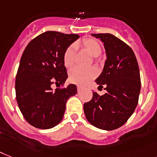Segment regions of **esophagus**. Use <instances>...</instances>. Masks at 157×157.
<instances>
[{
  "label": "esophagus",
  "instance_id": "34e87169",
  "mask_svg": "<svg viewBox=\"0 0 157 157\" xmlns=\"http://www.w3.org/2000/svg\"><path fill=\"white\" fill-rule=\"evenodd\" d=\"M82 86H80V85H78V86H77V90H78V91H81V90H82Z\"/></svg>",
  "mask_w": 157,
  "mask_h": 157
}]
</instances>
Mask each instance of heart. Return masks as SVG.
I'll return each instance as SVG.
<instances>
[{
  "label": "heart",
  "mask_w": 157,
  "mask_h": 157,
  "mask_svg": "<svg viewBox=\"0 0 157 157\" xmlns=\"http://www.w3.org/2000/svg\"><path fill=\"white\" fill-rule=\"evenodd\" d=\"M84 48L93 56H98L101 52V48L99 43L94 39H84L81 42ZM76 46L71 45L66 49L63 54V63L65 67L72 66L75 60ZM97 76V70L93 67H75L70 71L69 78L72 82L77 85H85Z\"/></svg>",
  "instance_id": "b5f03b06"
}]
</instances>
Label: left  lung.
Here are the masks:
<instances>
[{
    "mask_svg": "<svg viewBox=\"0 0 157 157\" xmlns=\"http://www.w3.org/2000/svg\"><path fill=\"white\" fill-rule=\"evenodd\" d=\"M101 39L106 54L102 72L95 80L106 93L84 104L90 124L99 129L112 131L122 127L132 116L140 93V69L135 53L129 46L111 34H91Z\"/></svg>",
    "mask_w": 157,
    "mask_h": 157,
    "instance_id": "left-lung-1",
    "label": "left lung"
}]
</instances>
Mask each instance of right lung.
I'll list each match as a JSON object with an SVG mask.
<instances>
[{"label":"right lung","mask_w":157,"mask_h":157,"mask_svg":"<svg viewBox=\"0 0 157 157\" xmlns=\"http://www.w3.org/2000/svg\"><path fill=\"white\" fill-rule=\"evenodd\" d=\"M79 37L47 31L32 39L24 50L15 81L16 99L23 117L33 127L50 129L58 125L67 99L77 93L73 84L56 91L52 85H63L67 80L63 54Z\"/></svg>","instance_id":"right-lung-1"}]
</instances>
